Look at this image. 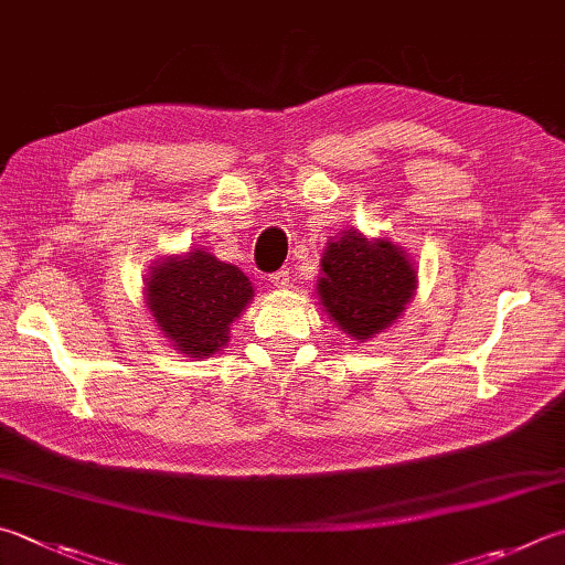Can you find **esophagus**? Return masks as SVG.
<instances>
[{
    "instance_id": "1",
    "label": "esophagus",
    "mask_w": 565,
    "mask_h": 565,
    "mask_svg": "<svg viewBox=\"0 0 565 565\" xmlns=\"http://www.w3.org/2000/svg\"><path fill=\"white\" fill-rule=\"evenodd\" d=\"M270 282H273L275 287H290V270L280 268V270L270 273Z\"/></svg>"
}]
</instances>
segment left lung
<instances>
[{
    "label": "left lung",
    "instance_id": "1",
    "mask_svg": "<svg viewBox=\"0 0 565 565\" xmlns=\"http://www.w3.org/2000/svg\"><path fill=\"white\" fill-rule=\"evenodd\" d=\"M322 270L317 292L334 322L354 339H369L388 327L415 290V270L403 250L356 231H344L342 238L329 243Z\"/></svg>",
    "mask_w": 565,
    "mask_h": 565
}]
</instances>
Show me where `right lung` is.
Instances as JSON below:
<instances>
[{
  "instance_id": "add662e5",
  "label": "right lung",
  "mask_w": 565,
  "mask_h": 565,
  "mask_svg": "<svg viewBox=\"0 0 565 565\" xmlns=\"http://www.w3.org/2000/svg\"><path fill=\"white\" fill-rule=\"evenodd\" d=\"M253 297L236 265L206 250L167 258L147 278V307L182 354L209 356L228 342V327Z\"/></svg>"
}]
</instances>
